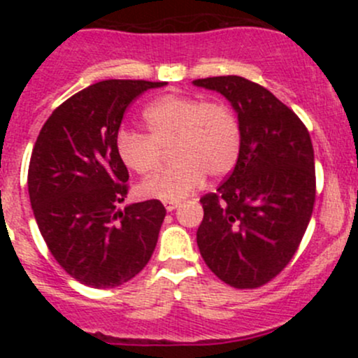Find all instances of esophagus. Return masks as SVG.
Instances as JSON below:
<instances>
[{
  "instance_id": "esophagus-1",
  "label": "esophagus",
  "mask_w": 358,
  "mask_h": 358,
  "mask_svg": "<svg viewBox=\"0 0 358 358\" xmlns=\"http://www.w3.org/2000/svg\"><path fill=\"white\" fill-rule=\"evenodd\" d=\"M178 206H180V202H173V201H166V202H164V208H166V211H169V213H171V211H175V209L178 208Z\"/></svg>"
}]
</instances>
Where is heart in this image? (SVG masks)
<instances>
[{"mask_svg": "<svg viewBox=\"0 0 358 358\" xmlns=\"http://www.w3.org/2000/svg\"><path fill=\"white\" fill-rule=\"evenodd\" d=\"M147 135L124 129L115 140L122 164L136 175L157 168L162 149L171 147L173 164L138 187L145 199L182 201L204 183L206 175H229L241 154V126L236 112L222 102L166 95L142 114Z\"/></svg>", "mask_w": 358, "mask_h": 358, "instance_id": "obj_1", "label": "heart"}]
</instances>
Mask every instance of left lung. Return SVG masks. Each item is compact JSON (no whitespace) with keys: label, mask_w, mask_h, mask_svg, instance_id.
<instances>
[{"label":"left lung","mask_w":358,"mask_h":358,"mask_svg":"<svg viewBox=\"0 0 358 358\" xmlns=\"http://www.w3.org/2000/svg\"><path fill=\"white\" fill-rule=\"evenodd\" d=\"M236 110L241 154L229 178L201 199L202 259L239 289L259 287L291 262L312 218L315 161L308 129L273 93L241 76L192 81Z\"/></svg>","instance_id":"1"}]
</instances>
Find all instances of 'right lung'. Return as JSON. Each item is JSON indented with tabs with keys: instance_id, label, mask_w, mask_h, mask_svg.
I'll return each instance as SVG.
<instances>
[{
	"instance_id": "add662e5",
	"label": "right lung",
	"mask_w": 358,
	"mask_h": 358,
	"mask_svg": "<svg viewBox=\"0 0 358 358\" xmlns=\"http://www.w3.org/2000/svg\"><path fill=\"white\" fill-rule=\"evenodd\" d=\"M166 85L95 83L57 107L36 140L27 175L36 223L53 258L85 286L107 289L128 282L156 249L166 209L157 199L117 208L129 175L115 140L129 103Z\"/></svg>"
}]
</instances>
